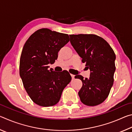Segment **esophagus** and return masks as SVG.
Returning <instances> with one entry per match:
<instances>
[{"label": "esophagus", "instance_id": "esophagus-1", "mask_svg": "<svg viewBox=\"0 0 132 132\" xmlns=\"http://www.w3.org/2000/svg\"><path fill=\"white\" fill-rule=\"evenodd\" d=\"M70 75H71V77H72V79H74L75 76L74 75H72V74H70Z\"/></svg>", "mask_w": 132, "mask_h": 132}]
</instances>
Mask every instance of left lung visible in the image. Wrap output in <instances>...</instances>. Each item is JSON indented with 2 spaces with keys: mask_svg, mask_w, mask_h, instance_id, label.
Listing matches in <instances>:
<instances>
[{
  "mask_svg": "<svg viewBox=\"0 0 132 132\" xmlns=\"http://www.w3.org/2000/svg\"><path fill=\"white\" fill-rule=\"evenodd\" d=\"M70 43L82 63L91 71L90 77L76 75L82 81L79 91L81 101L87 106H96L108 97L113 83L116 56L105 40L94 34L69 35Z\"/></svg>",
  "mask_w": 132,
  "mask_h": 132,
  "instance_id": "left-lung-1",
  "label": "left lung"
}]
</instances>
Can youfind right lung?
I'll list each match as a JSON object with an SVG mask.
<instances>
[{
  "instance_id": "add662e5",
  "label": "right lung",
  "mask_w": 132,
  "mask_h": 132,
  "mask_svg": "<svg viewBox=\"0 0 132 132\" xmlns=\"http://www.w3.org/2000/svg\"><path fill=\"white\" fill-rule=\"evenodd\" d=\"M69 41L68 34L41 28L27 40L20 60V76L32 101L41 106L55 105L65 87L70 82L68 71L48 70L60 50Z\"/></svg>"
}]
</instances>
